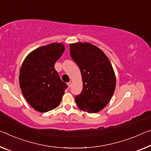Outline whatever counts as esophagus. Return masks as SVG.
Returning a JSON list of instances; mask_svg holds the SVG:
<instances>
[{
  "label": "esophagus",
  "instance_id": "1",
  "mask_svg": "<svg viewBox=\"0 0 151 151\" xmlns=\"http://www.w3.org/2000/svg\"><path fill=\"white\" fill-rule=\"evenodd\" d=\"M68 87L69 88H71V85H72V83H71V82H69L68 83Z\"/></svg>",
  "mask_w": 151,
  "mask_h": 151
}]
</instances>
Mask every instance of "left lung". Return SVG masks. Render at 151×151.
Segmentation results:
<instances>
[{"instance_id": "obj_1", "label": "left lung", "mask_w": 151, "mask_h": 151, "mask_svg": "<svg viewBox=\"0 0 151 151\" xmlns=\"http://www.w3.org/2000/svg\"><path fill=\"white\" fill-rule=\"evenodd\" d=\"M70 55L80 69L83 88L76 103L82 111L94 113L103 110L114 93L116 78L106 55L88 42L70 44Z\"/></svg>"}]
</instances>
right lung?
<instances>
[{
    "label": "right lung",
    "mask_w": 151,
    "mask_h": 151,
    "mask_svg": "<svg viewBox=\"0 0 151 151\" xmlns=\"http://www.w3.org/2000/svg\"><path fill=\"white\" fill-rule=\"evenodd\" d=\"M64 51L62 43H52L32 51L23 62L20 88L27 103L37 111L48 112L61 103L68 86L60 79L55 64Z\"/></svg>",
    "instance_id": "1"
}]
</instances>
